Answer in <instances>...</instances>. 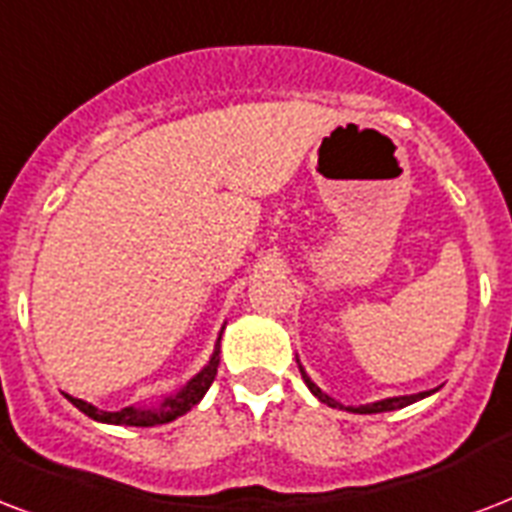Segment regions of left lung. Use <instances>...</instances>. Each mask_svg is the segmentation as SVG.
Wrapping results in <instances>:
<instances>
[{
    "label": "left lung",
    "mask_w": 512,
    "mask_h": 512,
    "mask_svg": "<svg viewBox=\"0 0 512 512\" xmlns=\"http://www.w3.org/2000/svg\"><path fill=\"white\" fill-rule=\"evenodd\" d=\"M300 373H303V370H300ZM303 381H306V386L308 389H311V392H314V395L319 397V400H322V403H327V405H338L333 400V397H327L325 392H322V389H319L317 384H314V381H311V378L306 376V373H303ZM429 392H421V395H411V397H389V400H381V403H373V405H360V408H351V411L354 413H384V411H397V408H405V405H411V403H416V400H421V397H427Z\"/></svg>",
    "instance_id": "1"
}]
</instances>
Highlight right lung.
<instances>
[{
    "label": "right lung",
    "instance_id": "add662e5",
    "mask_svg": "<svg viewBox=\"0 0 512 512\" xmlns=\"http://www.w3.org/2000/svg\"><path fill=\"white\" fill-rule=\"evenodd\" d=\"M217 368H220V341H217V349H214L212 360L206 365L198 376L190 381V384L177 392L174 397H166L158 408H147V411H139V408H123V411H99V408H93L91 403H85V400H77V397H69L72 400L74 408H80L85 416H91L96 421H107V424H126V427H155V424H166V421H174L177 416L187 413L193 408L201 397L206 395V389L212 386L214 376H217Z\"/></svg>",
    "mask_w": 512,
    "mask_h": 512
}]
</instances>
